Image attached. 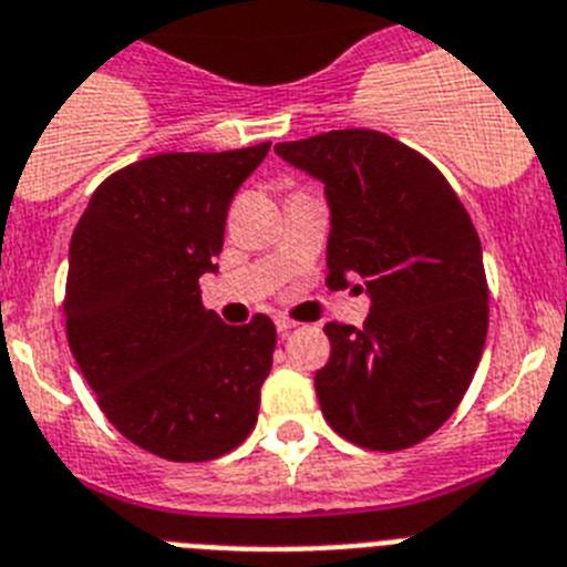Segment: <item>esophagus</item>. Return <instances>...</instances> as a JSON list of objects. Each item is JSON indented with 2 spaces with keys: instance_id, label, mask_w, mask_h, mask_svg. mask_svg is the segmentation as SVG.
I'll use <instances>...</instances> for the list:
<instances>
[{
  "instance_id": "34e87169",
  "label": "esophagus",
  "mask_w": 567,
  "mask_h": 567,
  "mask_svg": "<svg viewBox=\"0 0 567 567\" xmlns=\"http://www.w3.org/2000/svg\"><path fill=\"white\" fill-rule=\"evenodd\" d=\"M275 327H278V332H280V336H287V332H289V330H295V327H298V323H295V321H289V318H284V316H280V318H275Z\"/></svg>"
}]
</instances>
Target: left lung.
<instances>
[{"label": "left lung", "mask_w": 567, "mask_h": 567, "mask_svg": "<svg viewBox=\"0 0 567 567\" xmlns=\"http://www.w3.org/2000/svg\"><path fill=\"white\" fill-rule=\"evenodd\" d=\"M323 183L327 287L367 289L364 330L327 323L330 364L316 372L323 419L367 450H404L447 422L487 336L482 244L442 172L370 128L275 145Z\"/></svg>", "instance_id": "obj_1"}]
</instances>
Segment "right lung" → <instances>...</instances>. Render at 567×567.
<instances>
[{
  "mask_svg": "<svg viewBox=\"0 0 567 567\" xmlns=\"http://www.w3.org/2000/svg\"><path fill=\"white\" fill-rule=\"evenodd\" d=\"M269 143L237 152H168L111 174L68 251L65 327L109 422L168 462H209L258 422L275 323L229 327L203 307L226 212Z\"/></svg>",
  "mask_w": 567,
  "mask_h": 567,
  "instance_id": "1",
  "label": "right lung"
}]
</instances>
